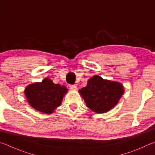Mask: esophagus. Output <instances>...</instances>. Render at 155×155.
I'll use <instances>...</instances> for the list:
<instances>
[{
	"mask_svg": "<svg viewBox=\"0 0 155 155\" xmlns=\"http://www.w3.org/2000/svg\"><path fill=\"white\" fill-rule=\"evenodd\" d=\"M70 90H77V86H76L75 85H70Z\"/></svg>",
	"mask_w": 155,
	"mask_h": 155,
	"instance_id": "esophagus-1",
	"label": "esophagus"
}]
</instances>
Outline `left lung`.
Returning a JSON list of instances; mask_svg holds the SVG:
<instances>
[{"label": "left lung", "instance_id": "left-lung-1", "mask_svg": "<svg viewBox=\"0 0 155 155\" xmlns=\"http://www.w3.org/2000/svg\"><path fill=\"white\" fill-rule=\"evenodd\" d=\"M79 93L88 108L97 114H103L116 105L124 89L121 83L104 80L96 75L87 81L86 87L79 90Z\"/></svg>", "mask_w": 155, "mask_h": 155}]
</instances>
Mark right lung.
<instances>
[{"label": "right lung", "instance_id": "add662e5", "mask_svg": "<svg viewBox=\"0 0 155 155\" xmlns=\"http://www.w3.org/2000/svg\"><path fill=\"white\" fill-rule=\"evenodd\" d=\"M67 91L68 89L64 85L54 84L50 78H46L42 82L27 86L25 94L33 108L45 114H52L61 105L63 96Z\"/></svg>", "mask_w": 155, "mask_h": 155}]
</instances>
